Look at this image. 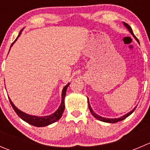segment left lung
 <instances>
[{
	"mask_svg": "<svg viewBox=\"0 0 150 150\" xmlns=\"http://www.w3.org/2000/svg\"><path fill=\"white\" fill-rule=\"evenodd\" d=\"M123 23H124V25H125V26L126 27V28L128 29V30H129V31L131 32V34H132L133 35H134V37L136 39H137V41H139L138 39L137 38V37H136V36L134 35V33H133V31H132V29L131 28V27H130L129 25H128V24L125 23V22H123ZM88 108H89V110H90V112H91V114L93 115V117H95V118L98 119V120H101V121H102V122H110V123H115V122H120V121H121V120H124V119L126 118V117H128V116H129L130 115H131V113H132L133 112H134V110H135V109H136V107H135V108H134V110H131V111L130 112H128V114L125 115H123V116H122V117H120V118L109 119V118H105V117H101V116H99V115H96V113H95L93 111V110H92V109H91V105H90V104H89V102H88Z\"/></svg>",
	"mask_w": 150,
	"mask_h": 150,
	"instance_id": "left-lung-1",
	"label": "left lung"
}]
</instances>
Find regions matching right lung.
Listing matches in <instances>:
<instances>
[{
    "label": "right lung",
    "instance_id": "1",
    "mask_svg": "<svg viewBox=\"0 0 150 150\" xmlns=\"http://www.w3.org/2000/svg\"><path fill=\"white\" fill-rule=\"evenodd\" d=\"M21 33H22V30H21L20 33H19L18 37H19ZM18 37L16 38V40H15L12 43L11 46L13 44V43H14V42L17 40ZM11 47H10V48H11ZM69 83H68L67 86H64V88H63L62 94V104H61V105H60V107H59V109L57 110V112H54V114L51 115H49V116H45V117H37V116L30 115L26 114V113L22 112V111H20L19 110H18V109L15 107L14 104L12 103L11 100L9 98H8V99H9L10 103H11V104L13 110L16 112V113L18 115V116H19L20 118H22V120H25V122H27L28 123L30 124V125H34V126H37V127L46 126V125H50V124L54 123V122H55L56 121H57V120H59V119L61 118L62 115V114H63V112H64V107H64V98H65V96H66L67 88V87L69 86Z\"/></svg>",
    "mask_w": 150,
    "mask_h": 150
}]
</instances>
